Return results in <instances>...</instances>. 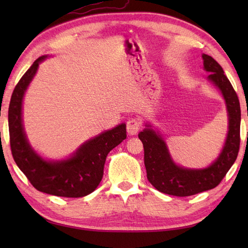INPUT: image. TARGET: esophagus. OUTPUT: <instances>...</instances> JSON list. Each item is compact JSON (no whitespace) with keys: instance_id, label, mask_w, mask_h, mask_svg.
Returning a JSON list of instances; mask_svg holds the SVG:
<instances>
[{"instance_id":"1","label":"esophagus","mask_w":248,"mask_h":248,"mask_svg":"<svg viewBox=\"0 0 248 248\" xmlns=\"http://www.w3.org/2000/svg\"><path fill=\"white\" fill-rule=\"evenodd\" d=\"M140 129V121L136 118H131L127 121V132L130 135H135Z\"/></svg>"}]
</instances>
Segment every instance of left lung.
<instances>
[{
  "label": "left lung",
  "mask_w": 248,
  "mask_h": 248,
  "mask_svg": "<svg viewBox=\"0 0 248 248\" xmlns=\"http://www.w3.org/2000/svg\"><path fill=\"white\" fill-rule=\"evenodd\" d=\"M208 80L217 86L225 99L228 112V134L224 148L211 165L202 170H191L177 165L159 132L146 124L139 138L144 145V162L148 181L157 191L173 196L186 197L217 186L233 165L240 149L241 108L239 98L225 76L223 68L213 57L202 54Z\"/></svg>",
  "instance_id": "1"
}]
</instances>
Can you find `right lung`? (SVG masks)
Instances as JSON below:
<instances>
[{
    "label": "right lung",
    "mask_w": 248,
    "mask_h": 248,
    "mask_svg": "<svg viewBox=\"0 0 248 248\" xmlns=\"http://www.w3.org/2000/svg\"><path fill=\"white\" fill-rule=\"evenodd\" d=\"M46 57L40 56L33 62L12 94L8 108L12 154L16 164L36 189L61 197H84L93 193L102 180L108 152L127 138L125 124L87 140L67 160L46 161L36 154L23 129L22 101L39 64Z\"/></svg>",
    "instance_id": "right-lung-1"
}]
</instances>
